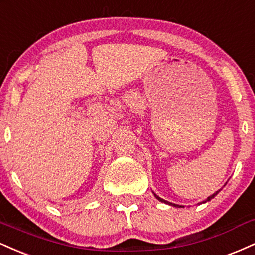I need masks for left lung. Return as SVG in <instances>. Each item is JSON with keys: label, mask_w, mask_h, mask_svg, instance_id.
I'll use <instances>...</instances> for the list:
<instances>
[{"label": "left lung", "mask_w": 255, "mask_h": 255, "mask_svg": "<svg viewBox=\"0 0 255 255\" xmlns=\"http://www.w3.org/2000/svg\"><path fill=\"white\" fill-rule=\"evenodd\" d=\"M220 191H221V190H218V191H216V192H215L214 194H211V196H210V197H208V198H206L205 200H203V202H202V203H206V202H209V200H211L212 198H215V196H217V193H218V192H220ZM152 193H154V192H152ZM154 196H155V198H156L157 200H160V202H161V203H164V204H168V205H170V206H175V208H184V206H182V205H178V204H173V203H170V202H167V200H164V199H162V198H161V197H158L156 193H154ZM202 203H199V204H202Z\"/></svg>", "instance_id": "left-lung-1"}]
</instances>
